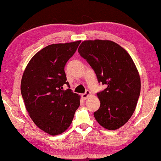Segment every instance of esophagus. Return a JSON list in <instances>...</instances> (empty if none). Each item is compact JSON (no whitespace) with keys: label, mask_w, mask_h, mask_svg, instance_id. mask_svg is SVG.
<instances>
[{"label":"esophagus","mask_w":161,"mask_h":161,"mask_svg":"<svg viewBox=\"0 0 161 161\" xmlns=\"http://www.w3.org/2000/svg\"><path fill=\"white\" fill-rule=\"evenodd\" d=\"M90 94H91V92H89V91H86V92H85V93L81 94V97H82L83 99L85 100V99H87V98H88V97H89Z\"/></svg>","instance_id":"esophagus-1"}]
</instances>
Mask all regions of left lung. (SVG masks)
<instances>
[{
    "mask_svg": "<svg viewBox=\"0 0 161 161\" xmlns=\"http://www.w3.org/2000/svg\"><path fill=\"white\" fill-rule=\"evenodd\" d=\"M78 52L99 82L107 85L97 93L100 107L94 113L95 119L108 130L119 129L133 115L140 95L141 78L134 62L126 50L111 40H84Z\"/></svg>",
    "mask_w": 161,
    "mask_h": 161,
    "instance_id": "obj_1",
    "label": "left lung"
}]
</instances>
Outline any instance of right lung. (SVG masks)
<instances>
[{
    "label": "right lung",
    "mask_w": 161,
    "mask_h": 161,
    "mask_svg": "<svg viewBox=\"0 0 161 161\" xmlns=\"http://www.w3.org/2000/svg\"><path fill=\"white\" fill-rule=\"evenodd\" d=\"M81 41L47 46L35 54L24 71L20 90L26 110L35 124L56 136L65 131L80 107V96L70 89L64 67Z\"/></svg>",
    "instance_id": "obj_1"
}]
</instances>
